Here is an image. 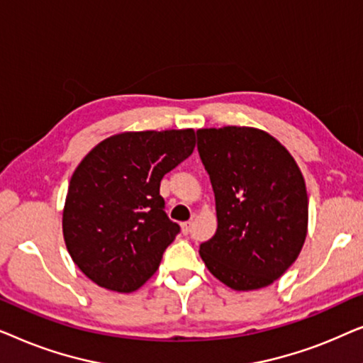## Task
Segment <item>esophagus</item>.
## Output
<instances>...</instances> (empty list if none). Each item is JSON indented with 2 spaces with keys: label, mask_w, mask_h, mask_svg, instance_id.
Instances as JSON below:
<instances>
[{
  "label": "esophagus",
  "mask_w": 363,
  "mask_h": 363,
  "mask_svg": "<svg viewBox=\"0 0 363 363\" xmlns=\"http://www.w3.org/2000/svg\"><path fill=\"white\" fill-rule=\"evenodd\" d=\"M182 231L185 233V235H188V233L191 231V221H185V223H182Z\"/></svg>",
  "instance_id": "obj_1"
}]
</instances>
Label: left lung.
Returning <instances> with one entry per match:
<instances>
[{
	"instance_id": "8db88e82",
	"label": "left lung",
	"mask_w": 363,
	"mask_h": 363,
	"mask_svg": "<svg viewBox=\"0 0 363 363\" xmlns=\"http://www.w3.org/2000/svg\"><path fill=\"white\" fill-rule=\"evenodd\" d=\"M216 201L215 236L200 256L235 291L261 289L297 259L307 236L304 177L287 148L255 127L196 130Z\"/></svg>"
}]
</instances>
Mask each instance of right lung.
Segmentation results:
<instances>
[{
	"label": "right lung",
	"mask_w": 363,
	"mask_h": 363,
	"mask_svg": "<svg viewBox=\"0 0 363 363\" xmlns=\"http://www.w3.org/2000/svg\"><path fill=\"white\" fill-rule=\"evenodd\" d=\"M193 148V128L122 132L82 158L69 182L62 235L92 282L132 292L155 274L180 231L163 210L160 182Z\"/></svg>",
	"instance_id": "obj_1"
}]
</instances>
